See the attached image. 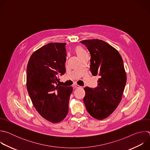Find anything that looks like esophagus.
<instances>
[{
    "mask_svg": "<svg viewBox=\"0 0 150 150\" xmlns=\"http://www.w3.org/2000/svg\"><path fill=\"white\" fill-rule=\"evenodd\" d=\"M74 87H75V88H80V87H81V86H79V85H78L77 84H74Z\"/></svg>",
    "mask_w": 150,
    "mask_h": 150,
    "instance_id": "esophagus-1",
    "label": "esophagus"
}]
</instances>
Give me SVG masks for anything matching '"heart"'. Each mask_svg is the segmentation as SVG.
<instances>
[{"label": "heart", "mask_w": 150, "mask_h": 150, "mask_svg": "<svg viewBox=\"0 0 150 150\" xmlns=\"http://www.w3.org/2000/svg\"><path fill=\"white\" fill-rule=\"evenodd\" d=\"M76 53H77V54H78L79 56L86 53H85V50L81 47H80V46H78V47H77L76 48Z\"/></svg>", "instance_id": "heart-1"}]
</instances>
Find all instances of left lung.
<instances>
[{
  "label": "left lung",
  "mask_w": 150,
  "mask_h": 150,
  "mask_svg": "<svg viewBox=\"0 0 150 150\" xmlns=\"http://www.w3.org/2000/svg\"><path fill=\"white\" fill-rule=\"evenodd\" d=\"M81 42L90 53L91 74L100 77L97 87L84 88L83 101L88 113L102 120L109 116L121 101L126 82L123 60L115 48L103 40L91 39Z\"/></svg>",
  "instance_id": "1"
}]
</instances>
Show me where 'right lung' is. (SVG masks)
Wrapping results in <instances>:
<instances>
[{"label":"right lung","instance_id":"obj_1","mask_svg":"<svg viewBox=\"0 0 150 150\" xmlns=\"http://www.w3.org/2000/svg\"><path fill=\"white\" fill-rule=\"evenodd\" d=\"M65 42H50L35 50L27 68V88L37 112L52 123H59L68 113L72 87L60 86L58 75L66 72Z\"/></svg>","mask_w":150,"mask_h":150}]
</instances>
